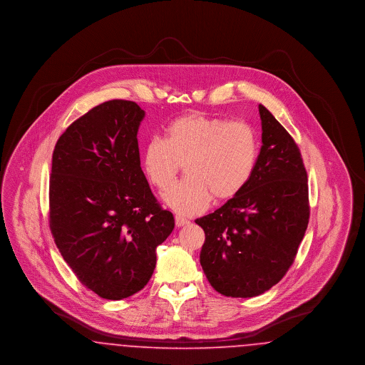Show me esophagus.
I'll use <instances>...</instances> for the list:
<instances>
[{
  "instance_id": "esophagus-1",
  "label": "esophagus",
  "mask_w": 365,
  "mask_h": 365,
  "mask_svg": "<svg viewBox=\"0 0 365 365\" xmlns=\"http://www.w3.org/2000/svg\"><path fill=\"white\" fill-rule=\"evenodd\" d=\"M190 222L187 220V219H185V217H182V216H175V225L176 227H183L187 226Z\"/></svg>"
}]
</instances>
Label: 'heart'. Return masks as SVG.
<instances>
[{"label":"heart","mask_w":365,"mask_h":365,"mask_svg":"<svg viewBox=\"0 0 365 365\" xmlns=\"http://www.w3.org/2000/svg\"><path fill=\"white\" fill-rule=\"evenodd\" d=\"M257 160L259 138L250 124L192 112L168 125L165 140L148 142L142 167L149 182L164 192L183 165L187 178L164 200L180 215H195L212 198L226 201L240 194L252 179Z\"/></svg>","instance_id":"heart-1"}]
</instances>
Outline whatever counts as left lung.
Returning <instances> with one entry per match:
<instances>
[{
	"mask_svg": "<svg viewBox=\"0 0 365 365\" xmlns=\"http://www.w3.org/2000/svg\"><path fill=\"white\" fill-rule=\"evenodd\" d=\"M262 146L240 194L195 220L205 232L200 262L210 286L235 298L269 290L294 262L309 222L308 175L299 149L264 106Z\"/></svg>",
	"mask_w": 365,
	"mask_h": 365,
	"instance_id": "left-lung-1",
	"label": "left lung"
}]
</instances>
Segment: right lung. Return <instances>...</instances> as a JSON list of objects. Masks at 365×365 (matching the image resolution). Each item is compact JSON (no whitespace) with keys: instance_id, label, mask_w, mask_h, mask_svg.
<instances>
[{"instance_id":"right-lung-1","label":"right lung","mask_w":365,"mask_h":365,"mask_svg":"<svg viewBox=\"0 0 365 365\" xmlns=\"http://www.w3.org/2000/svg\"><path fill=\"white\" fill-rule=\"evenodd\" d=\"M143 116L133 101H106L72 123L53 150L54 242L79 282L105 299H123L146 286L156 247L175 227L140 168Z\"/></svg>"}]
</instances>
